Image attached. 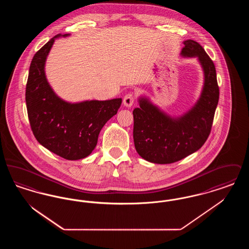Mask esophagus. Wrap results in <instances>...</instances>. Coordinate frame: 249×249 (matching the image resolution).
Instances as JSON below:
<instances>
[{
	"label": "esophagus",
	"mask_w": 249,
	"mask_h": 249,
	"mask_svg": "<svg viewBox=\"0 0 249 249\" xmlns=\"http://www.w3.org/2000/svg\"><path fill=\"white\" fill-rule=\"evenodd\" d=\"M135 101V95L133 93H128L123 98V105L126 107H130Z\"/></svg>",
	"instance_id": "esophagus-1"
}]
</instances>
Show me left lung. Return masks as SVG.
Segmentation results:
<instances>
[{"label": "left lung", "mask_w": 249, "mask_h": 249, "mask_svg": "<svg viewBox=\"0 0 249 249\" xmlns=\"http://www.w3.org/2000/svg\"><path fill=\"white\" fill-rule=\"evenodd\" d=\"M183 56L197 57L204 71L201 98L189 113L171 119L145 99L133 114V140L138 154L147 161L174 163L200 149L206 142L213 125L219 88L213 60L199 43L184 42Z\"/></svg>", "instance_id": "obj_1"}]
</instances>
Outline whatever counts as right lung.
Instances as JSON below:
<instances>
[{
	"instance_id": "1",
	"label": "right lung",
	"mask_w": 249,
	"mask_h": 249,
	"mask_svg": "<svg viewBox=\"0 0 249 249\" xmlns=\"http://www.w3.org/2000/svg\"><path fill=\"white\" fill-rule=\"evenodd\" d=\"M59 36L50 39L33 58L26 85V106L36 140L54 154L75 160L92 152L100 131L118 113L122 100L69 104L54 93L46 78L45 62Z\"/></svg>"
}]
</instances>
